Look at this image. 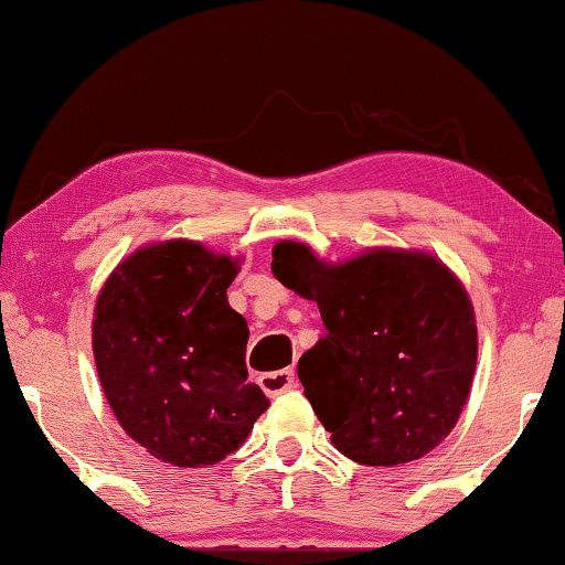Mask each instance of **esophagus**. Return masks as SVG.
I'll return each mask as SVG.
<instances>
[{
	"instance_id": "esophagus-1",
	"label": "esophagus",
	"mask_w": 565,
	"mask_h": 565,
	"mask_svg": "<svg viewBox=\"0 0 565 565\" xmlns=\"http://www.w3.org/2000/svg\"><path fill=\"white\" fill-rule=\"evenodd\" d=\"M259 385L267 396H280V393L296 388L298 385L296 370H275V373L259 375Z\"/></svg>"
}]
</instances>
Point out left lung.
I'll return each mask as SVG.
<instances>
[{
    "label": "left lung",
    "mask_w": 565,
    "mask_h": 565,
    "mask_svg": "<svg viewBox=\"0 0 565 565\" xmlns=\"http://www.w3.org/2000/svg\"><path fill=\"white\" fill-rule=\"evenodd\" d=\"M273 275L319 306L327 334L298 377L331 443L362 466H401L443 443L476 370L473 306L429 254L375 249L329 267L280 242Z\"/></svg>",
    "instance_id": "obj_1"
}]
</instances>
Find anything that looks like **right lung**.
I'll list each match as a JSON object with an SVG mask.
<instances>
[{
	"mask_svg": "<svg viewBox=\"0 0 565 565\" xmlns=\"http://www.w3.org/2000/svg\"><path fill=\"white\" fill-rule=\"evenodd\" d=\"M228 257L195 242L138 249L97 298L92 347L120 427L180 468L242 447L269 401L246 381L242 313L228 306Z\"/></svg>",
	"mask_w": 565,
	"mask_h": 565,
	"instance_id": "add662e5",
	"label": "right lung"
}]
</instances>
